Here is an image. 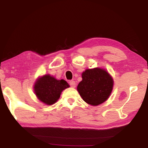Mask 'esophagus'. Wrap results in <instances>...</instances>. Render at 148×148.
Wrapping results in <instances>:
<instances>
[{"label": "esophagus", "instance_id": "34e87169", "mask_svg": "<svg viewBox=\"0 0 148 148\" xmlns=\"http://www.w3.org/2000/svg\"><path fill=\"white\" fill-rule=\"evenodd\" d=\"M69 84H70V86H71V87H72V88H74V87H76V82H75L74 80H71V81H70Z\"/></svg>", "mask_w": 148, "mask_h": 148}]
</instances>
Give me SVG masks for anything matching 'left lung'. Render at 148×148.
<instances>
[{
	"label": "left lung",
	"instance_id": "1",
	"mask_svg": "<svg viewBox=\"0 0 148 148\" xmlns=\"http://www.w3.org/2000/svg\"><path fill=\"white\" fill-rule=\"evenodd\" d=\"M82 80L77 89L87 104L97 106L108 99L113 88L114 81L104 69H87L82 73Z\"/></svg>",
	"mask_w": 148,
	"mask_h": 148
}]
</instances>
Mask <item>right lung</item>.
Instances as JSON below:
<instances>
[{"instance_id": "add662e5", "label": "right lung", "mask_w": 148, "mask_h": 148, "mask_svg": "<svg viewBox=\"0 0 148 148\" xmlns=\"http://www.w3.org/2000/svg\"><path fill=\"white\" fill-rule=\"evenodd\" d=\"M69 87V84L65 80H57L49 75H45L37 80L34 89L40 101L47 105H51L56 102L61 92Z\"/></svg>"}]
</instances>
